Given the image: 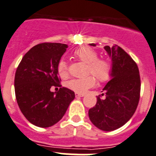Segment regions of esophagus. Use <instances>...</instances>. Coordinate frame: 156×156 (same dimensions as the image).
I'll list each match as a JSON object with an SVG mask.
<instances>
[{
  "label": "esophagus",
  "instance_id": "obj_1",
  "mask_svg": "<svg viewBox=\"0 0 156 156\" xmlns=\"http://www.w3.org/2000/svg\"><path fill=\"white\" fill-rule=\"evenodd\" d=\"M76 97H84V94H79V93H75Z\"/></svg>",
  "mask_w": 156,
  "mask_h": 156
}]
</instances>
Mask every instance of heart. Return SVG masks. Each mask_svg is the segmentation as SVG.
<instances>
[{
	"instance_id": "1",
	"label": "heart",
	"mask_w": 156,
	"mask_h": 156,
	"mask_svg": "<svg viewBox=\"0 0 156 156\" xmlns=\"http://www.w3.org/2000/svg\"><path fill=\"white\" fill-rule=\"evenodd\" d=\"M73 55L81 62L86 63V74H93L100 82H107L111 78L112 71V62L108 58L105 57L98 58V52L93 48L86 46L81 47L73 52ZM57 71L62 78H67L69 69L65 60L61 59L58 62ZM91 75L83 78L71 79L66 83L67 88L79 94L85 93L96 83V79L93 77L94 76Z\"/></svg>"
}]
</instances>
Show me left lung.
I'll list each match as a JSON object with an SVG mask.
<instances>
[{
	"instance_id": "1",
	"label": "left lung",
	"mask_w": 156,
	"mask_h": 156,
	"mask_svg": "<svg viewBox=\"0 0 156 156\" xmlns=\"http://www.w3.org/2000/svg\"><path fill=\"white\" fill-rule=\"evenodd\" d=\"M104 48L112 59V79L103 89L105 98L98 97L95 106L89 110V117L97 128L108 132L126 124L136 112L140 95V77L137 64L120 47Z\"/></svg>"
}]
</instances>
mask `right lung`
I'll use <instances>...</instances> for the list:
<instances>
[{"instance_id": "add662e5", "label": "right lung", "mask_w": 156, "mask_h": 156, "mask_svg": "<svg viewBox=\"0 0 156 156\" xmlns=\"http://www.w3.org/2000/svg\"><path fill=\"white\" fill-rule=\"evenodd\" d=\"M68 46L43 43L34 46L20 62L15 74V94L21 112L30 123L48 128L58 122L75 98L72 90L61 87L57 66ZM60 87L51 92L52 86Z\"/></svg>"}]
</instances>
